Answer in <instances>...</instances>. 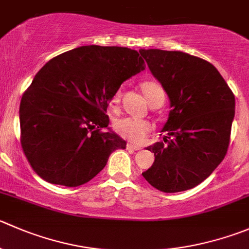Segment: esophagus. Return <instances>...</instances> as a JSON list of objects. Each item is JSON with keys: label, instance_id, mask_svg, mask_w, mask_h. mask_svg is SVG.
I'll use <instances>...</instances> for the list:
<instances>
[{"label": "esophagus", "instance_id": "34e87169", "mask_svg": "<svg viewBox=\"0 0 249 249\" xmlns=\"http://www.w3.org/2000/svg\"><path fill=\"white\" fill-rule=\"evenodd\" d=\"M126 148H127V149H131V151H139V149H141V147L136 146V144L127 143V144H126Z\"/></svg>", "mask_w": 249, "mask_h": 249}]
</instances>
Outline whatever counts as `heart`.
I'll list each match as a JSON object with an SVG mask.
<instances>
[{
    "mask_svg": "<svg viewBox=\"0 0 249 249\" xmlns=\"http://www.w3.org/2000/svg\"><path fill=\"white\" fill-rule=\"evenodd\" d=\"M141 89L143 91V95L149 105L156 102L157 100H164L163 88L158 83L152 80H147L141 84ZM120 97L122 92L119 90L113 95L110 100V106L113 109H117L119 107ZM152 126L148 122L141 119H134V118H122L114 123V130L120 137L132 142V143H141L144 141L147 134L151 131Z\"/></svg>",
    "mask_w": 249,
    "mask_h": 249,
    "instance_id": "heart-1",
    "label": "heart"
}]
</instances>
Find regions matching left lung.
Instances as JSON below:
<instances>
[{"label":"left lung","mask_w":249,"mask_h":249,"mask_svg":"<svg viewBox=\"0 0 249 249\" xmlns=\"http://www.w3.org/2000/svg\"><path fill=\"white\" fill-rule=\"evenodd\" d=\"M170 100L164 142L147 149L154 163L142 173L161 192L186 191L206 180L223 161L235 117V96L218 69L180 51L140 50Z\"/></svg>","instance_id":"1"}]
</instances>
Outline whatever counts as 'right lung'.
<instances>
[{"label": "right lung", "mask_w": 249, "mask_h": 249, "mask_svg": "<svg viewBox=\"0 0 249 249\" xmlns=\"http://www.w3.org/2000/svg\"><path fill=\"white\" fill-rule=\"evenodd\" d=\"M143 69L137 51L118 46H81L48 60L19 108L21 148L35 173L68 187L95 178L112 152L126 147L115 132L102 131L108 105Z\"/></svg>", "instance_id": "right-lung-1"}]
</instances>
